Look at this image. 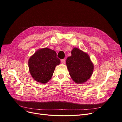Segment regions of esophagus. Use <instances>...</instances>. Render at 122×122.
Instances as JSON below:
<instances>
[{
	"mask_svg": "<svg viewBox=\"0 0 122 122\" xmlns=\"http://www.w3.org/2000/svg\"><path fill=\"white\" fill-rule=\"evenodd\" d=\"M61 64H65V62H66L65 60V59H62V60H61Z\"/></svg>",
	"mask_w": 122,
	"mask_h": 122,
	"instance_id": "34e87169",
	"label": "esophagus"
}]
</instances>
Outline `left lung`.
<instances>
[{
	"label": "left lung",
	"mask_w": 122,
	"mask_h": 122,
	"mask_svg": "<svg viewBox=\"0 0 122 122\" xmlns=\"http://www.w3.org/2000/svg\"><path fill=\"white\" fill-rule=\"evenodd\" d=\"M71 56L66 59V64L71 79L77 84H82L91 77L94 65L86 53L76 47L72 49Z\"/></svg>",
	"instance_id": "obj_1"
}]
</instances>
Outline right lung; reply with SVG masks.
I'll use <instances>...</instances> for the list:
<instances>
[{
    "mask_svg": "<svg viewBox=\"0 0 122 122\" xmlns=\"http://www.w3.org/2000/svg\"><path fill=\"white\" fill-rule=\"evenodd\" d=\"M55 51L48 48L37 50L28 60V67L33 79L46 84L51 78L55 67L60 64Z\"/></svg>",
    "mask_w": 122,
    "mask_h": 122,
    "instance_id": "obj_1",
    "label": "right lung"
}]
</instances>
